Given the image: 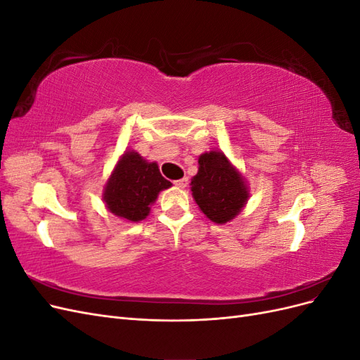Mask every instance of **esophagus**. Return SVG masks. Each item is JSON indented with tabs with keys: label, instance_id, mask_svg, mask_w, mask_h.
Segmentation results:
<instances>
[{
	"label": "esophagus",
	"instance_id": "34e87169",
	"mask_svg": "<svg viewBox=\"0 0 360 360\" xmlns=\"http://www.w3.org/2000/svg\"><path fill=\"white\" fill-rule=\"evenodd\" d=\"M174 184H176L177 188H180V189H184L189 184V179L188 177H183V179H180V180H176L174 181Z\"/></svg>",
	"mask_w": 360,
	"mask_h": 360
}]
</instances>
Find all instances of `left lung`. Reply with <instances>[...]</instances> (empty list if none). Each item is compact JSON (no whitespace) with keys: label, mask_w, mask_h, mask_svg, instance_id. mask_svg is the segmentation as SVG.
I'll list each match as a JSON object with an SVG mask.
<instances>
[{"label":"left lung","mask_w":360,"mask_h":360,"mask_svg":"<svg viewBox=\"0 0 360 360\" xmlns=\"http://www.w3.org/2000/svg\"><path fill=\"white\" fill-rule=\"evenodd\" d=\"M198 163V174L191 181L195 201L210 221H231L243 209L249 195L242 176L217 150L201 155Z\"/></svg>","instance_id":"obj_1"}]
</instances>
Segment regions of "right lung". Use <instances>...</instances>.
<instances>
[{
  "instance_id": "right-lung-1",
  "label": "right lung",
  "mask_w": 360,
  "mask_h": 360,
  "mask_svg": "<svg viewBox=\"0 0 360 360\" xmlns=\"http://www.w3.org/2000/svg\"><path fill=\"white\" fill-rule=\"evenodd\" d=\"M169 186L156 162L148 163L135 151H126L106 183L103 200L111 213L138 222L146 219L159 192Z\"/></svg>"
}]
</instances>
